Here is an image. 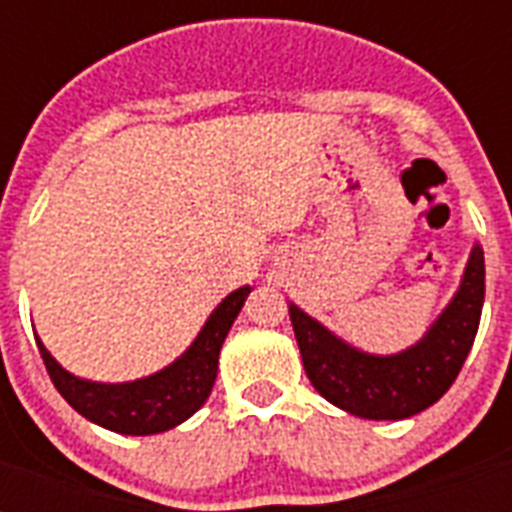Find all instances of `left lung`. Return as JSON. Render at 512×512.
Masks as SVG:
<instances>
[{
    "label": "left lung",
    "instance_id": "obj_1",
    "mask_svg": "<svg viewBox=\"0 0 512 512\" xmlns=\"http://www.w3.org/2000/svg\"><path fill=\"white\" fill-rule=\"evenodd\" d=\"M484 308V252L473 249L460 292L414 348L398 356H369L329 335L297 305H289L308 380L321 396L366 420H404L428 409L452 388Z\"/></svg>",
    "mask_w": 512,
    "mask_h": 512
}]
</instances>
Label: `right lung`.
Returning <instances> with one entry per match:
<instances>
[{
	"label": "right lung",
	"instance_id": "add662e5",
	"mask_svg": "<svg viewBox=\"0 0 512 512\" xmlns=\"http://www.w3.org/2000/svg\"><path fill=\"white\" fill-rule=\"evenodd\" d=\"M247 295L249 287H241L225 297L223 303L217 305V311L209 316L191 348L185 350L175 364L151 374L146 380L124 382V385L79 380L47 353L39 337H36V345L58 393L82 417L124 436L164 433L188 420L209 398L217 377V356Z\"/></svg>",
	"mask_w": 512,
	"mask_h": 512
}]
</instances>
